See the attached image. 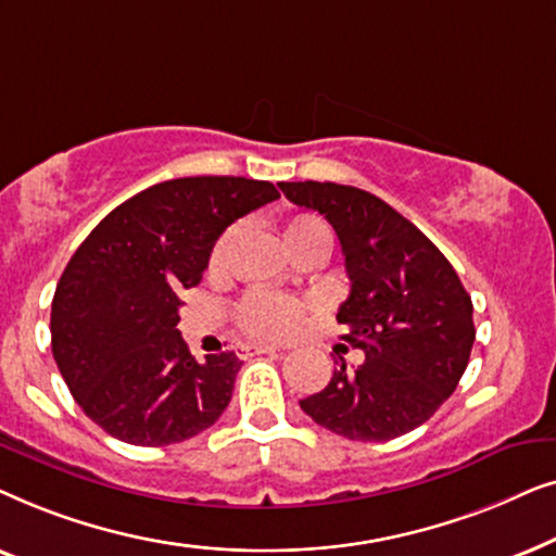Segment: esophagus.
<instances>
[{"instance_id":"obj_1","label":"esophagus","mask_w":556,"mask_h":556,"mask_svg":"<svg viewBox=\"0 0 556 556\" xmlns=\"http://www.w3.org/2000/svg\"><path fill=\"white\" fill-rule=\"evenodd\" d=\"M276 352L278 349L268 346V344H248V346L238 349V356L240 359H248V356H255V354H276Z\"/></svg>"}]
</instances>
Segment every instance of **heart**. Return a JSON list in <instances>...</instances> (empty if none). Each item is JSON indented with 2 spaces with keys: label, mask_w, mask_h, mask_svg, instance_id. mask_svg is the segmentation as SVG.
<instances>
[{
  "label": "heart",
  "mask_w": 556,
  "mask_h": 556,
  "mask_svg": "<svg viewBox=\"0 0 556 556\" xmlns=\"http://www.w3.org/2000/svg\"><path fill=\"white\" fill-rule=\"evenodd\" d=\"M240 227H230L219 235L210 253V270L223 273L227 265V257L232 253L235 240H238ZM283 240L286 248L291 250L293 257L308 253V250H318V253H329L331 232L321 217L316 215H293L286 219L283 225ZM303 318V303L295 299H283V295L270 293H250L245 301L238 306V324L240 329L250 333V337L261 339H283L301 326Z\"/></svg>",
  "instance_id": "b5f03b06"
}]
</instances>
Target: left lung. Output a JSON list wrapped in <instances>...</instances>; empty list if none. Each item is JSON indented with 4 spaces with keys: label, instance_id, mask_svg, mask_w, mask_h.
Segmentation results:
<instances>
[{
    "label": "left lung",
    "instance_id": "left-lung-1",
    "mask_svg": "<svg viewBox=\"0 0 556 556\" xmlns=\"http://www.w3.org/2000/svg\"><path fill=\"white\" fill-rule=\"evenodd\" d=\"M299 207L316 210L339 235L352 280L339 306L341 339L362 349L341 362L301 409L321 428L384 443L420 428L451 397L476 341L473 303L447 257L397 210L333 181H280Z\"/></svg>",
    "mask_w": 556,
    "mask_h": 556
}]
</instances>
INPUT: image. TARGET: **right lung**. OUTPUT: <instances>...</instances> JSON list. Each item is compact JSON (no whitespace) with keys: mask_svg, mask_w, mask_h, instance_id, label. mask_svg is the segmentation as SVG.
<instances>
[{"mask_svg":"<svg viewBox=\"0 0 556 556\" xmlns=\"http://www.w3.org/2000/svg\"><path fill=\"white\" fill-rule=\"evenodd\" d=\"M270 181L185 177L109 212L52 299V356L90 420L131 445L200 435L230 405L235 352L194 362L177 329L181 288L202 280L219 235L278 200Z\"/></svg>","mask_w":556,"mask_h":556,"instance_id":"obj_1","label":"right lung"}]
</instances>
